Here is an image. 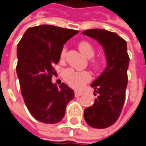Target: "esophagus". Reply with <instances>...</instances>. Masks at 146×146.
Here are the masks:
<instances>
[{
  "label": "esophagus",
  "mask_w": 146,
  "mask_h": 146,
  "mask_svg": "<svg viewBox=\"0 0 146 146\" xmlns=\"http://www.w3.org/2000/svg\"><path fill=\"white\" fill-rule=\"evenodd\" d=\"M74 94H75V96H76V97H78V96H81L83 93L82 91H75V93Z\"/></svg>",
  "instance_id": "1"
}]
</instances>
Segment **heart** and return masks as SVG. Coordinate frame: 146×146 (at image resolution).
<instances>
[{"label": "heart", "instance_id": "b5f03b06", "mask_svg": "<svg viewBox=\"0 0 146 146\" xmlns=\"http://www.w3.org/2000/svg\"><path fill=\"white\" fill-rule=\"evenodd\" d=\"M78 48L81 53L86 58H91L94 54L93 46L86 41L81 42L78 45ZM65 48H64L61 52V58L64 56ZM64 78L70 86L75 89H81L85 86L86 83L89 82L91 79L90 74L87 72H77L72 68H67L64 72Z\"/></svg>", "mask_w": 146, "mask_h": 146}]
</instances>
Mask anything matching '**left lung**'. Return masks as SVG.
I'll return each mask as SVG.
<instances>
[{"label": "left lung", "instance_id": "8db88e82", "mask_svg": "<svg viewBox=\"0 0 146 146\" xmlns=\"http://www.w3.org/2000/svg\"><path fill=\"white\" fill-rule=\"evenodd\" d=\"M82 34L103 46L107 61L103 73L90 85L98 97L84 110V118L92 128H108L118 119L125 100L129 64L127 43L116 33L103 29L86 30Z\"/></svg>", "mask_w": 146, "mask_h": 146}]
</instances>
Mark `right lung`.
<instances>
[{"mask_svg": "<svg viewBox=\"0 0 146 146\" xmlns=\"http://www.w3.org/2000/svg\"><path fill=\"white\" fill-rule=\"evenodd\" d=\"M78 31L51 25L28 28L17 47V74L27 108L34 118L56 123L65 115L74 91L64 83H52L64 45Z\"/></svg>", "mask_w": 146, "mask_h": 146, "instance_id": "add662e5", "label": "right lung"}]
</instances>
